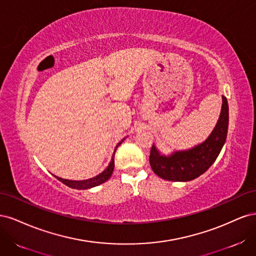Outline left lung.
I'll use <instances>...</instances> for the list:
<instances>
[{
  "label": "left lung",
  "mask_w": 256,
  "mask_h": 256,
  "mask_svg": "<svg viewBox=\"0 0 256 256\" xmlns=\"http://www.w3.org/2000/svg\"><path fill=\"white\" fill-rule=\"evenodd\" d=\"M228 127V104L222 96V109L218 122L206 140L187 150L161 154L152 144L150 164L154 173L166 180L189 182L205 173L216 161L226 143Z\"/></svg>",
  "instance_id": "left-lung-1"
}]
</instances>
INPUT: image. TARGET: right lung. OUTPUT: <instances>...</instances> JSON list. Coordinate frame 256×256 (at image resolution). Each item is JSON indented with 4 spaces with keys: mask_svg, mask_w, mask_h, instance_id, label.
Segmentation results:
<instances>
[{
    "mask_svg": "<svg viewBox=\"0 0 256 256\" xmlns=\"http://www.w3.org/2000/svg\"><path fill=\"white\" fill-rule=\"evenodd\" d=\"M124 140H125V138H124ZM124 140H122L118 145H116V147H118V145H120ZM116 147H115V150H114V154H113V156H112L110 164L108 166V168L104 170V172L98 174L97 176L92 177V178H90V180H64V178H60V177H56V178H58L60 182H63L64 184L68 186V187L74 188V189H80V190H82V189H90V188L96 187V186H99V184H104V182H106L108 180H109V178L112 175V173H113V170H114V154H115V152H116Z\"/></svg>",
    "mask_w": 256,
    "mask_h": 256,
    "instance_id": "1",
    "label": "right lung"
}]
</instances>
